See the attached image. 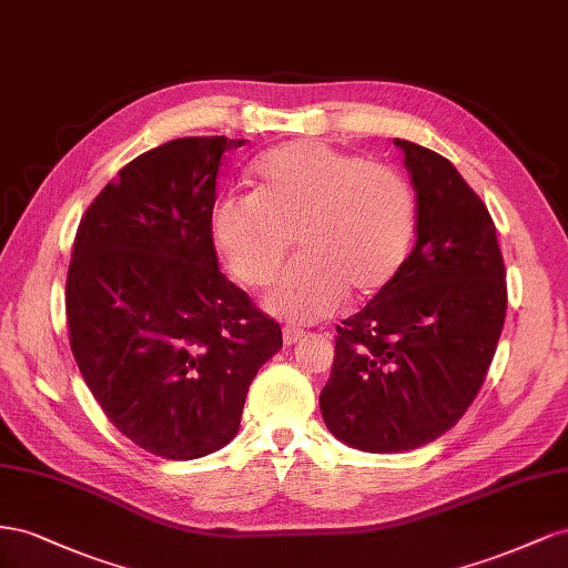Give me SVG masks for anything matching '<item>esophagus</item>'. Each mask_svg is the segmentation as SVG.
Returning a JSON list of instances; mask_svg holds the SVG:
<instances>
[{
	"label": "esophagus",
	"instance_id": "obj_1",
	"mask_svg": "<svg viewBox=\"0 0 568 568\" xmlns=\"http://www.w3.org/2000/svg\"><path fill=\"white\" fill-rule=\"evenodd\" d=\"M302 335H304V331L287 326V328H283V343H285V345H295Z\"/></svg>",
	"mask_w": 568,
	"mask_h": 568
}]
</instances>
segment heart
I'll list each match as a JSON object with an SVG mask.
<instances>
[{
	"mask_svg": "<svg viewBox=\"0 0 568 568\" xmlns=\"http://www.w3.org/2000/svg\"><path fill=\"white\" fill-rule=\"evenodd\" d=\"M414 192L397 169L316 140H293L256 164V192L214 204L212 233L240 283L264 290L278 278L293 237L302 258L266 306L285 321L331 316L347 293L374 297L407 258Z\"/></svg>",
	"mask_w": 568,
	"mask_h": 568,
	"instance_id": "obj_1",
	"label": "heart"
}]
</instances>
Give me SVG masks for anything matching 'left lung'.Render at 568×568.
Returning <instances> with one entry per match:
<instances>
[{"label":"left lung","mask_w":568,"mask_h":568,"mask_svg":"<svg viewBox=\"0 0 568 568\" xmlns=\"http://www.w3.org/2000/svg\"><path fill=\"white\" fill-rule=\"evenodd\" d=\"M416 190V245L337 326L321 390L328 430L364 452L433 443L471 407L507 314L505 258L478 194L445 156L395 140Z\"/></svg>","instance_id":"8db88e82"}]
</instances>
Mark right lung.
Listing matches in <instances>:
<instances>
[{
    "mask_svg": "<svg viewBox=\"0 0 568 568\" xmlns=\"http://www.w3.org/2000/svg\"><path fill=\"white\" fill-rule=\"evenodd\" d=\"M245 140L178 138L140 154L80 219L67 275L69 343L128 440L164 459L229 445L281 326L219 271L223 154Z\"/></svg>",
    "mask_w": 568,
    "mask_h": 568,
    "instance_id": "add662e5",
    "label": "right lung"
}]
</instances>
